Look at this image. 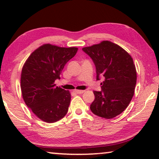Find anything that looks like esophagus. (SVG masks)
Wrapping results in <instances>:
<instances>
[{"instance_id":"34e87169","label":"esophagus","mask_w":159,"mask_h":159,"mask_svg":"<svg viewBox=\"0 0 159 159\" xmlns=\"http://www.w3.org/2000/svg\"><path fill=\"white\" fill-rule=\"evenodd\" d=\"M85 92V90H75L74 93H76L77 94H82Z\"/></svg>"}]
</instances>
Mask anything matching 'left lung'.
I'll list each match as a JSON object with an SVG mask.
<instances>
[{
    "label": "left lung",
    "instance_id": "obj_1",
    "mask_svg": "<svg viewBox=\"0 0 159 159\" xmlns=\"http://www.w3.org/2000/svg\"><path fill=\"white\" fill-rule=\"evenodd\" d=\"M82 50L95 64L97 80L104 78L102 90L93 92L91 111L104 118H114L127 108L134 95L137 72L133 58L119 45L108 41Z\"/></svg>",
    "mask_w": 159,
    "mask_h": 159
}]
</instances>
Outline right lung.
I'll use <instances>...</instances> for the list:
<instances>
[{"label":"right lung","instance_id":"1","mask_svg":"<svg viewBox=\"0 0 159 159\" xmlns=\"http://www.w3.org/2000/svg\"><path fill=\"white\" fill-rule=\"evenodd\" d=\"M78 48L41 45L31 54L21 74L24 101L36 116L47 123H55L68 111L71 94L55 84L65 64L74 57Z\"/></svg>","mask_w":159,"mask_h":159}]
</instances>
